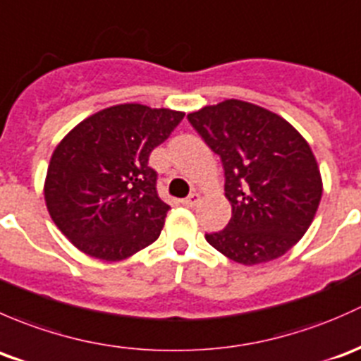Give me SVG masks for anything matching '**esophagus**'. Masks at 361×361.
<instances>
[{"label":"esophagus","instance_id":"1","mask_svg":"<svg viewBox=\"0 0 361 361\" xmlns=\"http://www.w3.org/2000/svg\"><path fill=\"white\" fill-rule=\"evenodd\" d=\"M200 200H202V196H200L198 192H191V195H189L188 198L182 200V205H185V207H195L196 203L200 202Z\"/></svg>","mask_w":361,"mask_h":361}]
</instances>
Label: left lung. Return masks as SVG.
<instances>
[{"instance_id":"left-lung-1","label":"left lung","mask_w":361,"mask_h":361,"mask_svg":"<svg viewBox=\"0 0 361 361\" xmlns=\"http://www.w3.org/2000/svg\"><path fill=\"white\" fill-rule=\"evenodd\" d=\"M224 166L233 215L207 241L243 266L281 257L310 229L323 195L307 140L285 118L257 104L228 99L188 114Z\"/></svg>"}]
</instances>
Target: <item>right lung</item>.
I'll use <instances>...</instances> for the list:
<instances>
[{"mask_svg":"<svg viewBox=\"0 0 361 361\" xmlns=\"http://www.w3.org/2000/svg\"><path fill=\"white\" fill-rule=\"evenodd\" d=\"M182 118L166 107L118 104L85 118L57 144L44 203L78 250L116 262L158 240L170 207L147 161Z\"/></svg>","mask_w":361,"mask_h":361,"instance_id":"obj_1","label":"right lung"}]
</instances>
